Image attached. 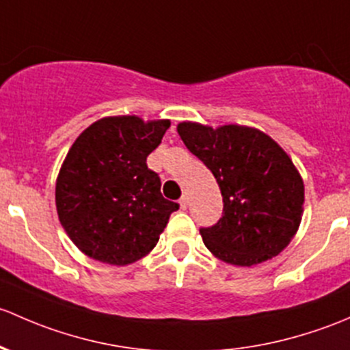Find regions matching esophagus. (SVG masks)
I'll return each instance as SVG.
<instances>
[{
    "instance_id": "obj_1",
    "label": "esophagus",
    "mask_w": 350,
    "mask_h": 350,
    "mask_svg": "<svg viewBox=\"0 0 350 350\" xmlns=\"http://www.w3.org/2000/svg\"><path fill=\"white\" fill-rule=\"evenodd\" d=\"M180 207H182V208L189 207V197L182 196V199H180Z\"/></svg>"
}]
</instances>
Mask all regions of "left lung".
I'll list each match as a JSON object with an SVG mask.
<instances>
[{
    "label": "left lung",
    "mask_w": 350,
    "mask_h": 350,
    "mask_svg": "<svg viewBox=\"0 0 350 350\" xmlns=\"http://www.w3.org/2000/svg\"><path fill=\"white\" fill-rule=\"evenodd\" d=\"M180 138L212 172L222 193V217L202 228L215 258L253 266L280 254L304 214V180L284 150L262 131L226 124L214 129L180 122Z\"/></svg>",
    "instance_id": "8db88e82"
}]
</instances>
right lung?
Segmentation results:
<instances>
[{
    "label": "right lung",
    "mask_w": 350,
    "mask_h": 350,
    "mask_svg": "<svg viewBox=\"0 0 350 350\" xmlns=\"http://www.w3.org/2000/svg\"><path fill=\"white\" fill-rule=\"evenodd\" d=\"M168 128V120L103 118L70 146L57 176V214L89 258L124 266L157 246L178 204L161 196L160 176L146 157Z\"/></svg>",
    "instance_id": "obj_1"
}]
</instances>
